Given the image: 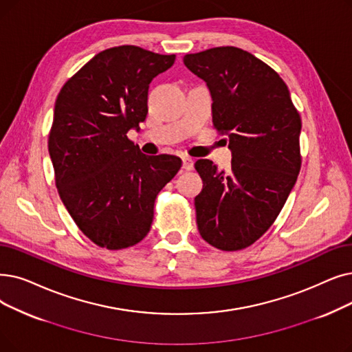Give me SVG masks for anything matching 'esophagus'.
Returning <instances> with one entry per match:
<instances>
[{"label": "esophagus", "mask_w": 352, "mask_h": 352, "mask_svg": "<svg viewBox=\"0 0 352 352\" xmlns=\"http://www.w3.org/2000/svg\"><path fill=\"white\" fill-rule=\"evenodd\" d=\"M182 168H184V170H187V171H191L192 168H194V161H192V158H190V157H187V155L182 157Z\"/></svg>", "instance_id": "34e87169"}]
</instances>
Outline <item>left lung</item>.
Masks as SVG:
<instances>
[{"label":"left lung","mask_w":352,"mask_h":352,"mask_svg":"<svg viewBox=\"0 0 352 352\" xmlns=\"http://www.w3.org/2000/svg\"><path fill=\"white\" fill-rule=\"evenodd\" d=\"M184 65L211 95L212 125L227 135L232 166L198 160L203 190L194 198L201 237L220 250L250 246L273 224L300 171L302 122L280 76L249 52L216 47Z\"/></svg>","instance_id":"1"}]
</instances>
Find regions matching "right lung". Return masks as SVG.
<instances>
[{
  "label": "right lung",
  "instance_id": "add662e5",
  "mask_svg": "<svg viewBox=\"0 0 352 352\" xmlns=\"http://www.w3.org/2000/svg\"><path fill=\"white\" fill-rule=\"evenodd\" d=\"M174 62L175 54L136 45L103 50L56 99L49 135L56 186L74 223L100 248L140 243L158 192L181 168L178 157H148L126 136L146 118L149 83Z\"/></svg>",
  "mask_w": 352,
  "mask_h": 352
}]
</instances>
